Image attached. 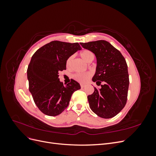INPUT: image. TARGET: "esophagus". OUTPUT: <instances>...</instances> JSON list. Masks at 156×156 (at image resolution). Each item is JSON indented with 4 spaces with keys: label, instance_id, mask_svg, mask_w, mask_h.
<instances>
[{
    "label": "esophagus",
    "instance_id": "34e87169",
    "mask_svg": "<svg viewBox=\"0 0 156 156\" xmlns=\"http://www.w3.org/2000/svg\"><path fill=\"white\" fill-rule=\"evenodd\" d=\"M80 85H81V88H84V87H85V85H84V84H81Z\"/></svg>",
    "mask_w": 156,
    "mask_h": 156
}]
</instances>
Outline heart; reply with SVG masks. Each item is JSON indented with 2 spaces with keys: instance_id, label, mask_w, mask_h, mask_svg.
Masks as SVG:
<instances>
[{
  "instance_id": "obj_1",
  "label": "heart",
  "mask_w": 156,
  "mask_h": 156,
  "mask_svg": "<svg viewBox=\"0 0 156 156\" xmlns=\"http://www.w3.org/2000/svg\"><path fill=\"white\" fill-rule=\"evenodd\" d=\"M80 55H81L83 59H84L86 62H91V61L93 60V59L94 58V53L92 51L87 49L82 51L81 52V53H80ZM72 56L68 59L67 66L69 65L71 61H72ZM91 76H92V73L88 72L85 73H77L73 75V77L77 81L84 83H86L88 80L91 77Z\"/></svg>"
}]
</instances>
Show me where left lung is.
<instances>
[{
  "label": "left lung",
  "mask_w": 156,
  "mask_h": 156,
  "mask_svg": "<svg viewBox=\"0 0 156 156\" xmlns=\"http://www.w3.org/2000/svg\"><path fill=\"white\" fill-rule=\"evenodd\" d=\"M80 44L95 54L97 58L92 81L101 87H94V93L88 96L90 107L98 116L111 119L119 114L127 102L129 80L126 59L105 40Z\"/></svg>",
  "instance_id": "8db88e82"
}]
</instances>
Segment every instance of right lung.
I'll return each mask as SVG.
<instances>
[{
	"label": "right lung",
	"instance_id": "obj_1",
	"mask_svg": "<svg viewBox=\"0 0 156 156\" xmlns=\"http://www.w3.org/2000/svg\"><path fill=\"white\" fill-rule=\"evenodd\" d=\"M78 43L53 41L32 55L27 69L29 91L37 108L44 114L55 116L68 106L73 93L81 89L72 79L66 85L60 82L58 73L66 69V61L81 50Z\"/></svg>",
	"mask_w": 156,
	"mask_h": 156
}]
</instances>
